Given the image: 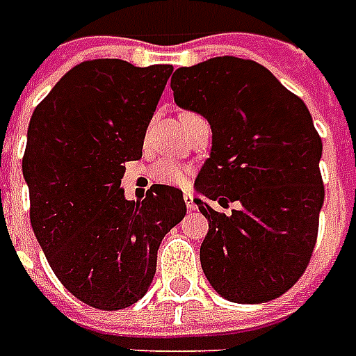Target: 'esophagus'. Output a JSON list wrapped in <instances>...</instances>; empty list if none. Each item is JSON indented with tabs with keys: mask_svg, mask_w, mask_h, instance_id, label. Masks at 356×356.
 Masks as SVG:
<instances>
[{
	"mask_svg": "<svg viewBox=\"0 0 356 356\" xmlns=\"http://www.w3.org/2000/svg\"><path fill=\"white\" fill-rule=\"evenodd\" d=\"M184 201H186L188 211H197V205H195V201H193V195H191V193H186V195H184Z\"/></svg>",
	"mask_w": 356,
	"mask_h": 356,
	"instance_id": "obj_1",
	"label": "esophagus"
}]
</instances>
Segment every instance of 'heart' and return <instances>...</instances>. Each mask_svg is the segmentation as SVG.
I'll list each match as a JSON object with an SVG mask.
<instances>
[{
  "label": "heart",
  "mask_w": 356,
  "mask_h": 356,
  "mask_svg": "<svg viewBox=\"0 0 356 356\" xmlns=\"http://www.w3.org/2000/svg\"><path fill=\"white\" fill-rule=\"evenodd\" d=\"M182 117H191V113H184ZM149 174L155 182L165 184V186H178V188H182V186H186V184L190 182L191 168L190 166L182 165V163L170 161V159H161V161H157L155 165L151 166Z\"/></svg>",
  "instance_id": "b5f03b06"
}]
</instances>
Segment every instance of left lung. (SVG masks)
Segmentation results:
<instances>
[{
  "label": "left lung",
  "mask_w": 356,
  "mask_h": 356,
  "mask_svg": "<svg viewBox=\"0 0 356 356\" xmlns=\"http://www.w3.org/2000/svg\"><path fill=\"white\" fill-rule=\"evenodd\" d=\"M170 88L213 130L195 190L241 203L226 216L195 199L209 220L199 251L207 280L234 303L272 301L303 276L318 236L322 138L311 113L263 65L230 55L178 69Z\"/></svg>",
  "instance_id": "1"
}]
</instances>
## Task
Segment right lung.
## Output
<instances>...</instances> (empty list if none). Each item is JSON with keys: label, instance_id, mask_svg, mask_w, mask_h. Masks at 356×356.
I'll list each match as a JSON object with an SVG mask.
<instances>
[{"label": "right lung", "instance_id": "right-lung-1", "mask_svg": "<svg viewBox=\"0 0 356 356\" xmlns=\"http://www.w3.org/2000/svg\"><path fill=\"white\" fill-rule=\"evenodd\" d=\"M172 65L120 59L76 65L30 118L22 174L30 224L63 286L82 303L118 311L140 301L161 241L186 216L182 191L155 184L128 201L126 161L143 138Z\"/></svg>", "mask_w": 356, "mask_h": 356}]
</instances>
